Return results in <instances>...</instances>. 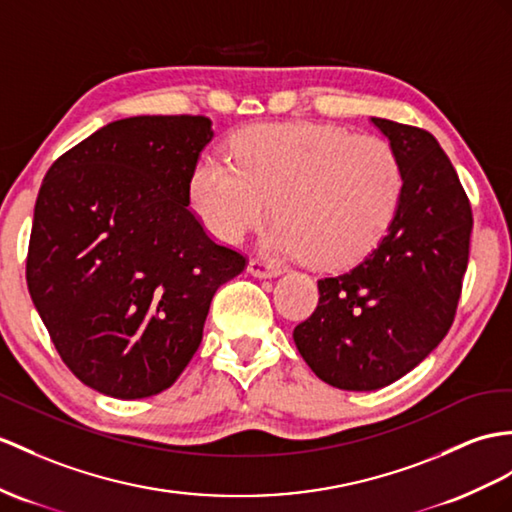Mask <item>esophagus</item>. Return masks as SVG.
<instances>
[{"label":"esophagus","instance_id":"esophagus-1","mask_svg":"<svg viewBox=\"0 0 512 512\" xmlns=\"http://www.w3.org/2000/svg\"><path fill=\"white\" fill-rule=\"evenodd\" d=\"M247 271L252 273L254 278H276L278 273H280L278 267H273L269 263H263V260H254V258L247 263Z\"/></svg>","mask_w":512,"mask_h":512}]
</instances>
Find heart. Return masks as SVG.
<instances>
[{"mask_svg": "<svg viewBox=\"0 0 512 512\" xmlns=\"http://www.w3.org/2000/svg\"><path fill=\"white\" fill-rule=\"evenodd\" d=\"M234 162L204 158L191 199L219 241L236 243L276 206L282 219L263 241L280 256H310L323 267L350 265L376 245L400 202L404 171L378 136L317 123L245 130Z\"/></svg>", "mask_w": 512, "mask_h": 512, "instance_id": "1", "label": "heart"}]
</instances>
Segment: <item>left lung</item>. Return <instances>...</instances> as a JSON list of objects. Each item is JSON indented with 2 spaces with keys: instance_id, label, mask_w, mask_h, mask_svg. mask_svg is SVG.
Instances as JSON below:
<instances>
[{
  "instance_id": "1",
  "label": "left lung",
  "mask_w": 512,
  "mask_h": 512,
  "mask_svg": "<svg viewBox=\"0 0 512 512\" xmlns=\"http://www.w3.org/2000/svg\"><path fill=\"white\" fill-rule=\"evenodd\" d=\"M400 156L393 219L356 267L321 278L315 313L293 341L315 376L373 391L415 369L452 328L469 260L471 204L450 158L426 130L371 117Z\"/></svg>"
}]
</instances>
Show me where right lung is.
<instances>
[{"label":"right lung","instance_id":"add662e5","mask_svg":"<svg viewBox=\"0 0 512 512\" xmlns=\"http://www.w3.org/2000/svg\"><path fill=\"white\" fill-rule=\"evenodd\" d=\"M213 123L202 115L112 121L62 154L34 206L26 280L73 376L141 400L178 380L210 302L245 256L189 208Z\"/></svg>","mask_w":512,"mask_h":512}]
</instances>
